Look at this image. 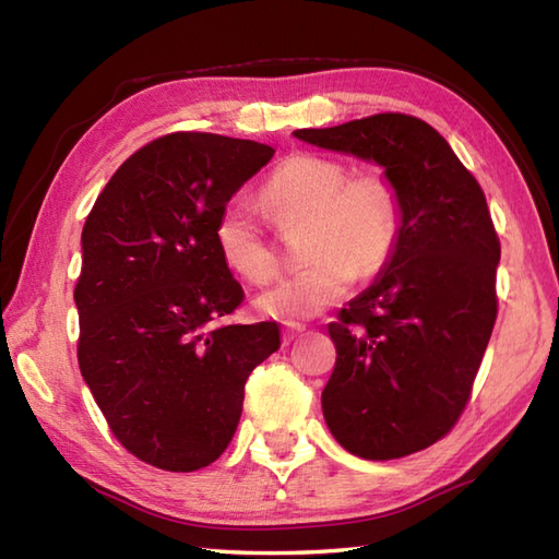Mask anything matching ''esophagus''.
Masks as SVG:
<instances>
[{
    "instance_id": "1",
    "label": "esophagus",
    "mask_w": 559,
    "mask_h": 559,
    "mask_svg": "<svg viewBox=\"0 0 559 559\" xmlns=\"http://www.w3.org/2000/svg\"><path fill=\"white\" fill-rule=\"evenodd\" d=\"M305 331V324L300 322H283V341H293L298 334H302Z\"/></svg>"
}]
</instances>
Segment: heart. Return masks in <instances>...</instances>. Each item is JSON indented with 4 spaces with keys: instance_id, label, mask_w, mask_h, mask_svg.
<instances>
[{
    "instance_id": "1",
    "label": "heart",
    "mask_w": 559,
    "mask_h": 559,
    "mask_svg": "<svg viewBox=\"0 0 559 559\" xmlns=\"http://www.w3.org/2000/svg\"><path fill=\"white\" fill-rule=\"evenodd\" d=\"M261 204L278 230L307 225L305 266L278 278L257 298L273 319L319 314L348 293L353 278H372L394 257L401 199L379 170L350 173L338 158L295 153L261 187ZM221 259L249 283H266L278 269L276 247L242 201L225 204L216 221Z\"/></svg>"
}]
</instances>
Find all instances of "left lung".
<instances>
[{"label": "left lung", "mask_w": 559, "mask_h": 559, "mask_svg": "<svg viewBox=\"0 0 559 559\" xmlns=\"http://www.w3.org/2000/svg\"><path fill=\"white\" fill-rule=\"evenodd\" d=\"M374 160L401 199L386 271L329 324L324 420L350 454L389 461L447 437L466 411L497 319L500 237L476 177L435 127L379 112L293 132Z\"/></svg>", "instance_id": "obj_1"}]
</instances>
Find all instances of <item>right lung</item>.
Segmentation results:
<instances>
[{"label": "right lung", "instance_id": "add662e5", "mask_svg": "<svg viewBox=\"0 0 559 559\" xmlns=\"http://www.w3.org/2000/svg\"><path fill=\"white\" fill-rule=\"evenodd\" d=\"M271 156L247 139L158 136L117 168L83 225L81 374L117 442L156 468L216 461L247 377L281 346L276 322H223L245 290L216 247L223 206Z\"/></svg>", "mask_w": 559, "mask_h": 559}]
</instances>
